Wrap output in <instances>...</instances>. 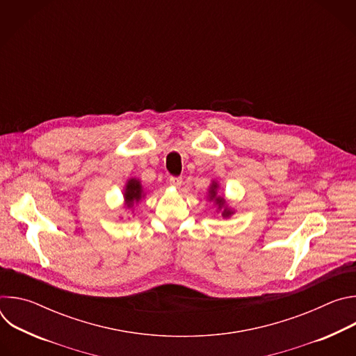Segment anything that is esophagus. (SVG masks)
<instances>
[{
  "label": "esophagus",
  "instance_id": "obj_1",
  "mask_svg": "<svg viewBox=\"0 0 356 356\" xmlns=\"http://www.w3.org/2000/svg\"><path fill=\"white\" fill-rule=\"evenodd\" d=\"M183 183V179L181 177H170L169 179V184L173 186V187H180Z\"/></svg>",
  "mask_w": 356,
  "mask_h": 356
}]
</instances>
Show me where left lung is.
Here are the masks:
<instances>
[{
    "label": "left lung",
    "mask_w": 356,
    "mask_h": 356,
    "mask_svg": "<svg viewBox=\"0 0 356 356\" xmlns=\"http://www.w3.org/2000/svg\"><path fill=\"white\" fill-rule=\"evenodd\" d=\"M217 190H218V183H217V181H213L211 186H210V190H209V198L216 201V204H217L218 210H222V217L227 218V217H229L231 214H234V211L229 210V209L225 206V200H224L222 197L217 195Z\"/></svg>",
    "instance_id": "obj_1"
}]
</instances>
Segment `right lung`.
<instances>
[{"label": "right lung", "instance_id": "1", "mask_svg": "<svg viewBox=\"0 0 356 356\" xmlns=\"http://www.w3.org/2000/svg\"><path fill=\"white\" fill-rule=\"evenodd\" d=\"M145 195L143 193V188H142V184L138 179H129L127 186H125V190H124V198H125V206L128 209H132L134 204H136V202L140 201V198Z\"/></svg>", "mask_w": 356, "mask_h": 356}]
</instances>
